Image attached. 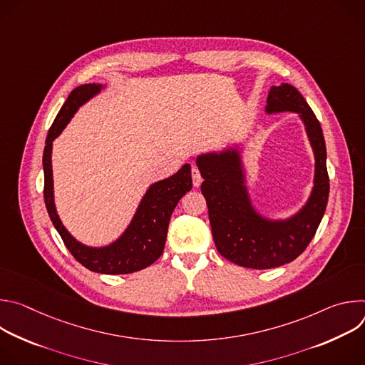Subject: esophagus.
<instances>
[{
  "mask_svg": "<svg viewBox=\"0 0 365 365\" xmlns=\"http://www.w3.org/2000/svg\"><path fill=\"white\" fill-rule=\"evenodd\" d=\"M192 180H193V186L195 187H199L200 183H202V176H200V172L196 166L192 168Z\"/></svg>",
  "mask_w": 365,
  "mask_h": 365,
  "instance_id": "obj_1",
  "label": "esophagus"
}]
</instances>
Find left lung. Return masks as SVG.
I'll use <instances>...</instances> for the list:
<instances>
[{
    "mask_svg": "<svg viewBox=\"0 0 365 365\" xmlns=\"http://www.w3.org/2000/svg\"><path fill=\"white\" fill-rule=\"evenodd\" d=\"M266 113L299 114L315 155L314 187L292 217L270 220L257 211L247 187L241 144L196 158L217 250L231 263L255 270L280 267L297 258L314 238L329 196L324 133L302 93L289 83L272 86Z\"/></svg>",
    "mask_w": 365,
    "mask_h": 365,
    "instance_id": "8db88e82",
    "label": "left lung"
}]
</instances>
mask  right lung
Masks as SVG:
<instances>
[{
	"label": "right lung",
	"mask_w": 365,
	"mask_h": 365,
	"mask_svg": "<svg viewBox=\"0 0 365 365\" xmlns=\"http://www.w3.org/2000/svg\"><path fill=\"white\" fill-rule=\"evenodd\" d=\"M103 88L106 85L101 83H85L75 88L51 124L43 151L44 202L48 217L66 248L83 267L101 274H128L148 267L162 255L173 210L182 196L192 189L190 165L186 163L170 178L150 185L131 222L115 241L103 247H91L78 241L65 228L56 211L51 147L79 107L96 96Z\"/></svg>",
	"instance_id": "right-lung-1"
}]
</instances>
